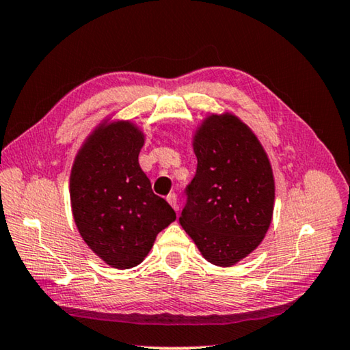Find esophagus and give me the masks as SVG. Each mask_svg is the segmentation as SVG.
Here are the masks:
<instances>
[{"label":"esophagus","mask_w":350,"mask_h":350,"mask_svg":"<svg viewBox=\"0 0 350 350\" xmlns=\"http://www.w3.org/2000/svg\"><path fill=\"white\" fill-rule=\"evenodd\" d=\"M167 200H168V204L173 206L176 211L179 210V205H177V194L176 193H170L168 196H167Z\"/></svg>","instance_id":"esophagus-1"}]
</instances>
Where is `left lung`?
Returning a JSON list of instances; mask_svg holds the SVG:
<instances>
[{
  "mask_svg": "<svg viewBox=\"0 0 350 350\" xmlns=\"http://www.w3.org/2000/svg\"><path fill=\"white\" fill-rule=\"evenodd\" d=\"M198 168L179 222L208 262L230 267L270 227L275 180L267 154L238 117L210 116L194 135Z\"/></svg>",
  "mask_w": 350,
  "mask_h": 350,
  "instance_id": "obj_1",
  "label": "left lung"
}]
</instances>
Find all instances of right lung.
Masks as SVG:
<instances>
[{
	"instance_id": "1",
	"label": "right lung",
	"mask_w": 350,
	"mask_h": 350,
	"mask_svg": "<svg viewBox=\"0 0 350 350\" xmlns=\"http://www.w3.org/2000/svg\"><path fill=\"white\" fill-rule=\"evenodd\" d=\"M144 134L129 122L97 128L75 157L70 204L83 241L106 264L131 269L176 213L139 165Z\"/></svg>"
}]
</instances>
